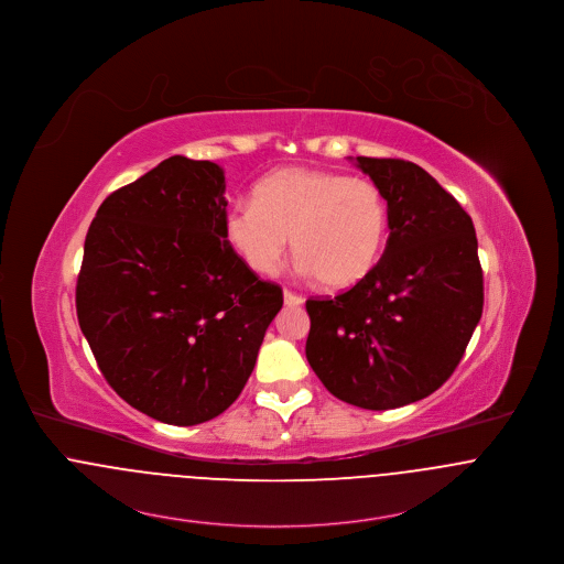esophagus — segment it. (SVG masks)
<instances>
[{"instance_id":"1","label":"esophagus","mask_w":564,"mask_h":564,"mask_svg":"<svg viewBox=\"0 0 564 564\" xmlns=\"http://www.w3.org/2000/svg\"><path fill=\"white\" fill-rule=\"evenodd\" d=\"M284 304L286 306H302L304 304V297L293 293V291H284Z\"/></svg>"}]
</instances>
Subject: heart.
<instances>
[{
    "label": "heart",
    "instance_id": "1",
    "mask_svg": "<svg viewBox=\"0 0 564 564\" xmlns=\"http://www.w3.org/2000/svg\"><path fill=\"white\" fill-rule=\"evenodd\" d=\"M224 232L257 273L278 271L293 237L307 273L334 291L359 284L379 262L388 237L381 189L340 172L284 167L264 176L252 203L226 210Z\"/></svg>",
    "mask_w": 564,
    "mask_h": 564
}]
</instances>
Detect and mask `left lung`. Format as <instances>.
I'll return each instance as SVG.
<instances>
[{
	"label": "left lung",
	"instance_id": "obj_1",
	"mask_svg": "<svg viewBox=\"0 0 564 564\" xmlns=\"http://www.w3.org/2000/svg\"><path fill=\"white\" fill-rule=\"evenodd\" d=\"M388 203L390 237L354 289L307 300L306 358L323 386L361 410L433 394L457 368L482 314L471 217L420 165L358 156Z\"/></svg>",
	"mask_w": 564,
	"mask_h": 564
}]
</instances>
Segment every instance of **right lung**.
<instances>
[{"instance_id":"obj_1","label":"right lung","mask_w":564,"mask_h":564,"mask_svg":"<svg viewBox=\"0 0 564 564\" xmlns=\"http://www.w3.org/2000/svg\"><path fill=\"white\" fill-rule=\"evenodd\" d=\"M224 192L217 163L174 154L109 194L86 235L79 327L116 394L165 424L237 401L284 302L228 243Z\"/></svg>"}]
</instances>
